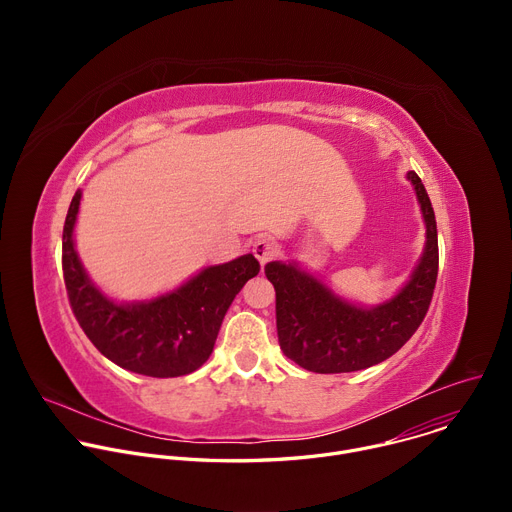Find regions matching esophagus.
Returning <instances> with one entry per match:
<instances>
[{"label": "esophagus", "mask_w": 512, "mask_h": 512, "mask_svg": "<svg viewBox=\"0 0 512 512\" xmlns=\"http://www.w3.org/2000/svg\"><path fill=\"white\" fill-rule=\"evenodd\" d=\"M277 253H279L277 243H275L271 237H267V235H261V237L253 243V255L257 257V261H259L261 265L273 261V259L277 257Z\"/></svg>", "instance_id": "34e87169"}]
</instances>
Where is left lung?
I'll return each instance as SVG.
<instances>
[{"label":"left lung","instance_id":"1","mask_svg":"<svg viewBox=\"0 0 512 512\" xmlns=\"http://www.w3.org/2000/svg\"><path fill=\"white\" fill-rule=\"evenodd\" d=\"M425 221V249L399 294L377 308L354 306L314 275L271 261L265 275L275 287L277 338L283 354L312 373H352L393 356L423 322L437 281L435 214L415 172H407Z\"/></svg>","mask_w":512,"mask_h":512}]
</instances>
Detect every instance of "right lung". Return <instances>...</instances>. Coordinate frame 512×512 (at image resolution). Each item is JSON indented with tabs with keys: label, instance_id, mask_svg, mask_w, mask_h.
<instances>
[{
	"label": "right lung",
	"instance_id": "1",
	"mask_svg": "<svg viewBox=\"0 0 512 512\" xmlns=\"http://www.w3.org/2000/svg\"><path fill=\"white\" fill-rule=\"evenodd\" d=\"M81 190L72 196L62 231V271L72 314L117 367L156 379L190 375L208 360L223 318L243 285L259 273L249 253L202 269L152 302L115 304L85 273L72 241Z\"/></svg>",
	"mask_w": 512,
	"mask_h": 512
}]
</instances>
